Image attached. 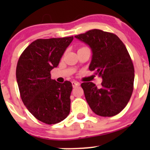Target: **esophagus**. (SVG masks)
I'll list each match as a JSON object with an SVG mask.
<instances>
[{
	"instance_id": "34e87169",
	"label": "esophagus",
	"mask_w": 150,
	"mask_h": 150,
	"mask_svg": "<svg viewBox=\"0 0 150 150\" xmlns=\"http://www.w3.org/2000/svg\"><path fill=\"white\" fill-rule=\"evenodd\" d=\"M72 87L73 88H75L77 87V86H80V83L78 82V81H72Z\"/></svg>"
}]
</instances>
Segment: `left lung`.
<instances>
[{
    "instance_id": "left-lung-1",
    "label": "left lung",
    "mask_w": 150,
    "mask_h": 150,
    "mask_svg": "<svg viewBox=\"0 0 150 150\" xmlns=\"http://www.w3.org/2000/svg\"><path fill=\"white\" fill-rule=\"evenodd\" d=\"M75 38L90 47L88 68L102 78L100 87L92 82L81 84L89 107L99 116L116 115L128 103L134 90V68L126 47L116 35L96 29Z\"/></svg>"
}]
</instances>
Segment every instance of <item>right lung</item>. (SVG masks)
<instances>
[{"label": "right lung", "instance_id": "add662e5", "mask_svg": "<svg viewBox=\"0 0 150 150\" xmlns=\"http://www.w3.org/2000/svg\"><path fill=\"white\" fill-rule=\"evenodd\" d=\"M72 40V36L38 39L25 48L18 61L16 76L22 102L44 123H58L70 112L72 83L57 82L51 79L50 72L57 67Z\"/></svg>", "mask_w": 150, "mask_h": 150}]
</instances>
